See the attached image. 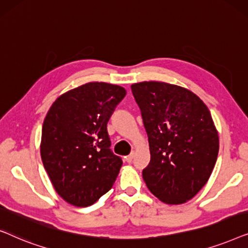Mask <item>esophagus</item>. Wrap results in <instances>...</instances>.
<instances>
[{
    "label": "esophagus",
    "instance_id": "obj_1",
    "mask_svg": "<svg viewBox=\"0 0 248 248\" xmlns=\"http://www.w3.org/2000/svg\"><path fill=\"white\" fill-rule=\"evenodd\" d=\"M134 155H135L134 152H132L131 155H128L127 157H125V160H126V162H132V160H133V158H134Z\"/></svg>",
    "mask_w": 248,
    "mask_h": 248
}]
</instances>
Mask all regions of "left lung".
<instances>
[{
  "label": "left lung",
  "instance_id": "1",
  "mask_svg": "<svg viewBox=\"0 0 248 248\" xmlns=\"http://www.w3.org/2000/svg\"><path fill=\"white\" fill-rule=\"evenodd\" d=\"M132 93L149 139L150 162L142 176L166 204L194 198L209 181L219 152V135L206 105L191 90L144 81Z\"/></svg>",
  "mask_w": 248,
  "mask_h": 248
}]
</instances>
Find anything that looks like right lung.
Here are the masks:
<instances>
[{"mask_svg": "<svg viewBox=\"0 0 248 248\" xmlns=\"http://www.w3.org/2000/svg\"><path fill=\"white\" fill-rule=\"evenodd\" d=\"M126 94L123 87L89 82L61 94L43 123L40 157L57 194L89 206L114 185L122 159L110 147L107 123Z\"/></svg>", "mask_w": 248, "mask_h": 248, "instance_id": "add662e5", "label": "right lung"}]
</instances>
